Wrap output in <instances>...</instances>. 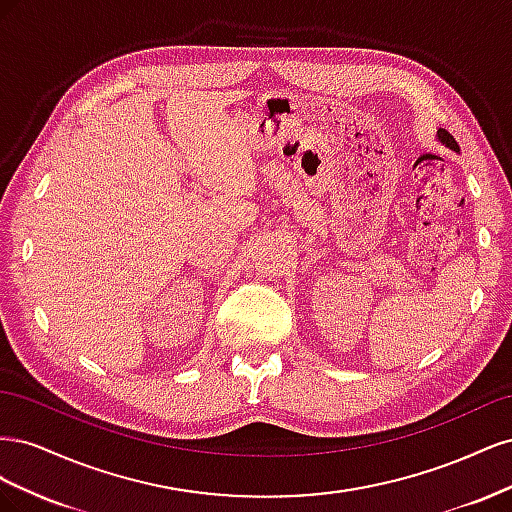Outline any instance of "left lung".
I'll list each match as a JSON object with an SVG mask.
<instances>
[{
  "instance_id": "8db88e82",
  "label": "left lung",
  "mask_w": 512,
  "mask_h": 512,
  "mask_svg": "<svg viewBox=\"0 0 512 512\" xmlns=\"http://www.w3.org/2000/svg\"><path fill=\"white\" fill-rule=\"evenodd\" d=\"M438 138H440V141L446 145V147H451V149H455V151H459V145H457V141H455V138H453V134L451 132H448V130H438Z\"/></svg>"
}]
</instances>
